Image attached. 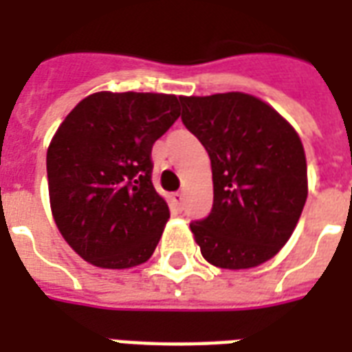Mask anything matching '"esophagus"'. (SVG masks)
Masks as SVG:
<instances>
[{"mask_svg":"<svg viewBox=\"0 0 352 352\" xmlns=\"http://www.w3.org/2000/svg\"><path fill=\"white\" fill-rule=\"evenodd\" d=\"M171 199V204L175 206V208H181L182 206V199H184V195H182V192H173L170 195Z\"/></svg>","mask_w":352,"mask_h":352,"instance_id":"obj_1","label":"esophagus"}]
</instances>
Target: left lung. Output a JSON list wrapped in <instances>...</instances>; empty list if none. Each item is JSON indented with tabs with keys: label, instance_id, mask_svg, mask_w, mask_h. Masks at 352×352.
<instances>
[{
	"label": "left lung",
	"instance_id": "obj_1",
	"mask_svg": "<svg viewBox=\"0 0 352 352\" xmlns=\"http://www.w3.org/2000/svg\"><path fill=\"white\" fill-rule=\"evenodd\" d=\"M182 122L208 151L214 206L190 230L210 265L245 270L290 239L309 181L301 138L272 106L246 93L179 96Z\"/></svg>",
	"mask_w": 352,
	"mask_h": 352
}]
</instances>
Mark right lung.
Wrapping results in <instances>:
<instances>
[{
    "mask_svg": "<svg viewBox=\"0 0 352 352\" xmlns=\"http://www.w3.org/2000/svg\"><path fill=\"white\" fill-rule=\"evenodd\" d=\"M179 117L175 95L98 91L60 124L47 149L49 201L82 259L124 270L151 257L170 219L151 182V148Z\"/></svg>",
    "mask_w": 352,
    "mask_h": 352,
    "instance_id": "right-lung-1",
    "label": "right lung"
}]
</instances>
